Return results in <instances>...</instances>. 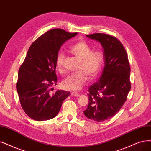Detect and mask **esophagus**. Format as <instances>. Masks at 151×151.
<instances>
[{
	"label": "esophagus",
	"instance_id": "1",
	"mask_svg": "<svg viewBox=\"0 0 151 151\" xmlns=\"http://www.w3.org/2000/svg\"><path fill=\"white\" fill-rule=\"evenodd\" d=\"M71 95L72 96H74L75 97H78L79 96V94H78L77 93H75V92H72L71 93Z\"/></svg>",
	"mask_w": 151,
	"mask_h": 151
}]
</instances>
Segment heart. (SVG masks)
<instances>
[{
  "label": "heart",
  "instance_id": "obj_1",
  "mask_svg": "<svg viewBox=\"0 0 151 151\" xmlns=\"http://www.w3.org/2000/svg\"><path fill=\"white\" fill-rule=\"evenodd\" d=\"M69 52L80 60V71L67 76L62 81L61 85L65 90L78 91L85 85L87 76L92 79L98 74L103 65V56L100 52H91L90 46L84 41L75 43L70 48ZM65 58V56L62 52H59L56 57V66L60 73L63 71Z\"/></svg>",
  "mask_w": 151,
  "mask_h": 151
}]
</instances>
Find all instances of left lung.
Instances as JSON below:
<instances>
[{"label":"left lung","instance_id":"1","mask_svg":"<svg viewBox=\"0 0 151 151\" xmlns=\"http://www.w3.org/2000/svg\"><path fill=\"white\" fill-rule=\"evenodd\" d=\"M101 44L104 67L98 81L89 88V102L83 111L88 118L104 121L118 113L131 90L130 65L124 47L116 37L104 33L86 35Z\"/></svg>","mask_w":151,"mask_h":151}]
</instances>
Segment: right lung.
<instances>
[{"instance_id": "add662e5", "label": "right lung", "mask_w": 151, "mask_h": 151, "mask_svg": "<svg viewBox=\"0 0 151 151\" xmlns=\"http://www.w3.org/2000/svg\"><path fill=\"white\" fill-rule=\"evenodd\" d=\"M77 35L60 29L50 30L38 37L28 50L20 66L16 88L22 108L30 118L38 121L57 116L70 93L53 90L57 85L56 57L61 45Z\"/></svg>"}]
</instances>
